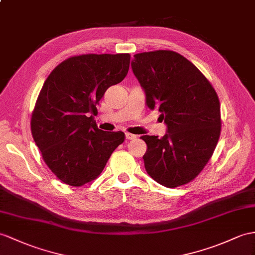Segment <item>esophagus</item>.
I'll use <instances>...</instances> for the list:
<instances>
[{
	"label": "esophagus",
	"instance_id": "obj_1",
	"mask_svg": "<svg viewBox=\"0 0 255 255\" xmlns=\"http://www.w3.org/2000/svg\"><path fill=\"white\" fill-rule=\"evenodd\" d=\"M126 137H127V139H135L136 137H137V136L136 135H134V134H132V133H126Z\"/></svg>",
	"mask_w": 255,
	"mask_h": 255
}]
</instances>
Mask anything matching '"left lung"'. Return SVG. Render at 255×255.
<instances>
[{
	"label": "left lung",
	"mask_w": 255,
	"mask_h": 255,
	"mask_svg": "<svg viewBox=\"0 0 255 255\" xmlns=\"http://www.w3.org/2000/svg\"><path fill=\"white\" fill-rule=\"evenodd\" d=\"M132 69L158 109L167 133L144 135L146 171L154 181L175 188L195 179L212 157L221 135V105L210 81L184 56L169 49L134 55Z\"/></svg>",
	"instance_id": "1"
}]
</instances>
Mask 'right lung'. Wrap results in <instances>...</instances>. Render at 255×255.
<instances>
[{
  "label": "right lung",
  "instance_id": "right-lung-1",
  "mask_svg": "<svg viewBox=\"0 0 255 255\" xmlns=\"http://www.w3.org/2000/svg\"><path fill=\"white\" fill-rule=\"evenodd\" d=\"M129 54H83L49 73L31 117V133L42 158L61 182L81 187L103 172L123 132L99 129L96 106L111 85L126 78Z\"/></svg>",
  "mask_w": 255,
  "mask_h": 255
}]
</instances>
